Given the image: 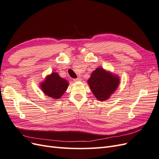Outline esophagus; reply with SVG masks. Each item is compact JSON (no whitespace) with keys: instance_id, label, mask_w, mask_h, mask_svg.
<instances>
[{"instance_id":"1","label":"esophagus","mask_w":159,"mask_h":159,"mask_svg":"<svg viewBox=\"0 0 159 159\" xmlns=\"http://www.w3.org/2000/svg\"><path fill=\"white\" fill-rule=\"evenodd\" d=\"M81 78H76V79H74V81H75V82H77V81H81Z\"/></svg>"}]
</instances>
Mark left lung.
Returning a JSON list of instances; mask_svg holds the SVG:
<instances>
[{
	"instance_id": "1",
	"label": "left lung",
	"mask_w": 159,
	"mask_h": 159,
	"mask_svg": "<svg viewBox=\"0 0 159 159\" xmlns=\"http://www.w3.org/2000/svg\"><path fill=\"white\" fill-rule=\"evenodd\" d=\"M119 76L102 67L96 68L88 80L93 94L98 101L107 100L119 87Z\"/></svg>"
}]
</instances>
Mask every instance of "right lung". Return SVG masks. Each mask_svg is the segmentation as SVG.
<instances>
[{
	"instance_id": "add662e5",
	"label": "right lung",
	"mask_w": 159,
	"mask_h": 159,
	"mask_svg": "<svg viewBox=\"0 0 159 159\" xmlns=\"http://www.w3.org/2000/svg\"><path fill=\"white\" fill-rule=\"evenodd\" d=\"M69 85L68 81L61 78L56 72H52L40 84L42 91L46 95L54 99L61 98Z\"/></svg>"
}]
</instances>
